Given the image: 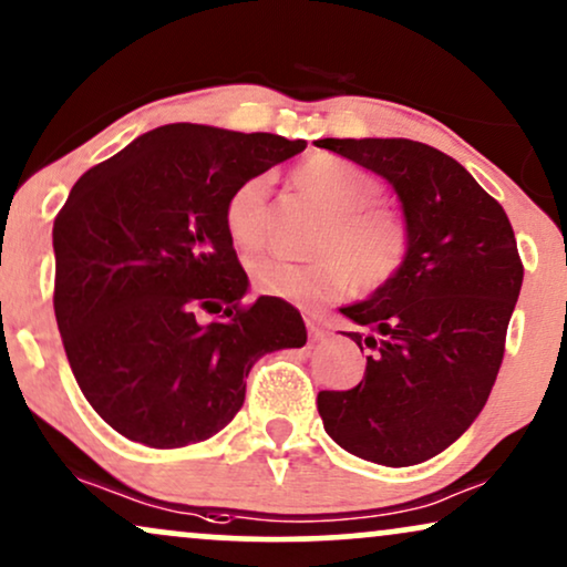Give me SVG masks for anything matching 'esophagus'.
<instances>
[{
	"mask_svg": "<svg viewBox=\"0 0 567 567\" xmlns=\"http://www.w3.org/2000/svg\"><path fill=\"white\" fill-rule=\"evenodd\" d=\"M306 327H308V334H311V340H321V337L327 334L324 324L317 317H311V313H306Z\"/></svg>",
	"mask_w": 567,
	"mask_h": 567,
	"instance_id": "esophagus-1",
	"label": "esophagus"
}]
</instances>
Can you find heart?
I'll use <instances>...</instances> for the list:
<instances>
[{
  "mask_svg": "<svg viewBox=\"0 0 567 567\" xmlns=\"http://www.w3.org/2000/svg\"><path fill=\"white\" fill-rule=\"evenodd\" d=\"M292 183L324 209L311 250L317 259L296 264L279 256H256L250 282L261 296L313 306L353 288L374 292L405 269L411 230L395 209L384 206L382 181L353 159L317 154L292 172ZM269 181L264 175L235 185L225 200V230L238 248H256L264 235Z\"/></svg>",
  "mask_w": 567,
  "mask_h": 567,
  "instance_id": "obj_1",
  "label": "heart"
}]
</instances>
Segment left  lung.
I'll list each match as a JSON object with an SVG mask.
<instances>
[{"label":"left lung","instance_id":"left-lung-1","mask_svg":"<svg viewBox=\"0 0 567 567\" xmlns=\"http://www.w3.org/2000/svg\"><path fill=\"white\" fill-rule=\"evenodd\" d=\"M398 193L411 256L390 285L342 306L367 342L353 390L319 392L327 434L363 461L405 468L447 450L476 421L505 353L523 282L511 219L453 156L408 138H321ZM363 350V348H361Z\"/></svg>","mask_w":567,"mask_h":567}]
</instances>
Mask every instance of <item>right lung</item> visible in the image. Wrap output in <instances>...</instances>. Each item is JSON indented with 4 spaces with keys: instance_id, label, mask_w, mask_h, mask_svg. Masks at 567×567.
I'll list each match as a JSON object with an SVG mask.
<instances>
[{
    "instance_id": "add662e5",
    "label": "right lung",
    "mask_w": 567,
    "mask_h": 567,
    "mask_svg": "<svg viewBox=\"0 0 567 567\" xmlns=\"http://www.w3.org/2000/svg\"><path fill=\"white\" fill-rule=\"evenodd\" d=\"M306 148L271 133L175 123L73 185L54 219V313L75 382L127 440L185 447L225 429L261 355L306 346L298 308L243 306L225 230L235 185ZM200 307L221 312L200 322Z\"/></svg>"
}]
</instances>
